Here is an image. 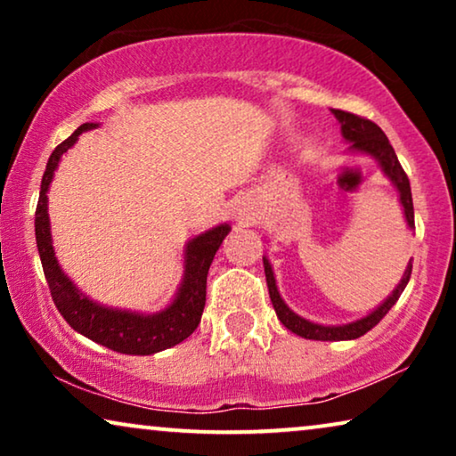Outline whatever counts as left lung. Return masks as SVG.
Listing matches in <instances>:
<instances>
[{
  "label": "left lung",
  "mask_w": 456,
  "mask_h": 456,
  "mask_svg": "<svg viewBox=\"0 0 456 456\" xmlns=\"http://www.w3.org/2000/svg\"><path fill=\"white\" fill-rule=\"evenodd\" d=\"M332 114L338 118L340 122V130L342 136L346 141H351V151H359L365 155H371V158L378 159V164L382 166V170L386 176L390 178V183L396 186L398 197H401V205L404 211V220H407L409 228H415V214H413V197H411V184L407 174H404L401 161H398L395 149H392L388 136L382 133V128L378 126L376 122L367 120V118L354 116L351 111H342V110H332ZM264 267H265V280H267V290H270V298L273 309H276L278 320L284 323L290 332H295L297 336H303V338L309 340H353L363 336L365 332L376 326V323L382 322V317L388 314L392 309V305L398 301V297L403 295L404 286H407L409 278H411V270H413V264L409 261L407 270L403 273V280L398 282V286L392 290V295L386 298V301L379 305L376 311H371L370 315L361 317L357 322L345 323V326H320V323H314L305 317L297 315L289 305L282 301L280 297L278 286H276V278H273L272 265L270 261L264 257Z\"/></svg>",
  "instance_id": "obj_1"
}]
</instances>
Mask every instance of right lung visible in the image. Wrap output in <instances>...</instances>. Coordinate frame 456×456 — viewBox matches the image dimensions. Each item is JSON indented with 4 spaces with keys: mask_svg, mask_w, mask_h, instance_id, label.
Here are the masks:
<instances>
[{
    "mask_svg": "<svg viewBox=\"0 0 456 456\" xmlns=\"http://www.w3.org/2000/svg\"><path fill=\"white\" fill-rule=\"evenodd\" d=\"M97 124L86 122L78 126L68 136L64 142H60L49 155L45 174L41 180L39 203L35 211V236L37 248L45 280L49 284V292L55 307L61 317L70 323V328L78 334L86 336L97 345H103L116 353L124 354H153L170 348L178 342L195 332L199 322H201L205 307V289H208V272L211 261L222 240L230 232L228 224L208 230V232L195 236L189 240L184 251V278L180 282L176 298L167 305L159 314H136V311H122L103 307L89 297L80 292L70 278L61 272V267L55 259L52 232H49V214H47V191L52 184L53 172L58 167L61 155L78 141V134L85 130L95 128Z\"/></svg>",
    "mask_w": 456,
    "mask_h": 456,
    "instance_id": "right-lung-1",
    "label": "right lung"
}]
</instances>
